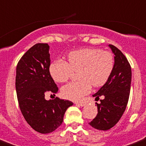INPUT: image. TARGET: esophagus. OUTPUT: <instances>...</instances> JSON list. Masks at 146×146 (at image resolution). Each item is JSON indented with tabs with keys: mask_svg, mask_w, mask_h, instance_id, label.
Wrapping results in <instances>:
<instances>
[{
	"mask_svg": "<svg viewBox=\"0 0 146 146\" xmlns=\"http://www.w3.org/2000/svg\"><path fill=\"white\" fill-rule=\"evenodd\" d=\"M76 105H79L81 107H83V106L85 105V103H84V102H76Z\"/></svg>",
	"mask_w": 146,
	"mask_h": 146,
	"instance_id": "obj_1",
	"label": "esophagus"
}]
</instances>
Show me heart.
<instances>
[{
  "mask_svg": "<svg viewBox=\"0 0 146 146\" xmlns=\"http://www.w3.org/2000/svg\"><path fill=\"white\" fill-rule=\"evenodd\" d=\"M67 62L56 59L50 63L49 72L56 82H64L73 71L79 70L80 80L64 85L62 95L66 99L79 101L89 93L91 84L100 87L108 81L113 68V57L111 52L96 48H84L69 52Z\"/></svg>",
  "mask_w": 146,
  "mask_h": 146,
  "instance_id": "heart-1",
  "label": "heart"
}]
</instances>
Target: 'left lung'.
Instances as JSON below:
<instances>
[{
	"label": "left lung",
	"instance_id": "8db88e82",
	"mask_svg": "<svg viewBox=\"0 0 146 146\" xmlns=\"http://www.w3.org/2000/svg\"><path fill=\"white\" fill-rule=\"evenodd\" d=\"M108 46L114 54V64L108 81L93 96L100 100L96 103L98 113L89 124L98 130L111 129L122 117L129 98L131 68L120 50L113 45Z\"/></svg>",
	"mask_w": 146,
	"mask_h": 146
}]
</instances>
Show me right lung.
<instances>
[{
  "instance_id": "right-lung-1",
  "label": "right lung",
  "mask_w": 146,
  "mask_h": 146,
  "mask_svg": "<svg viewBox=\"0 0 146 146\" xmlns=\"http://www.w3.org/2000/svg\"><path fill=\"white\" fill-rule=\"evenodd\" d=\"M50 46L36 44L26 52L16 67L15 88L21 111L25 120L41 133L54 131L63 122L64 115L73 103L68 100H45L47 92L58 89L49 72Z\"/></svg>"
}]
</instances>
